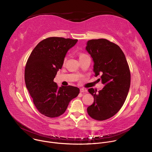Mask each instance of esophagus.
I'll use <instances>...</instances> for the list:
<instances>
[{
    "label": "esophagus",
    "instance_id": "34e87169",
    "mask_svg": "<svg viewBox=\"0 0 152 152\" xmlns=\"http://www.w3.org/2000/svg\"><path fill=\"white\" fill-rule=\"evenodd\" d=\"M80 93H86L87 92V90H86V89H84V88H80Z\"/></svg>",
    "mask_w": 152,
    "mask_h": 152
}]
</instances>
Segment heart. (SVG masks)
Listing matches in <instances>:
<instances>
[{
	"mask_svg": "<svg viewBox=\"0 0 152 152\" xmlns=\"http://www.w3.org/2000/svg\"><path fill=\"white\" fill-rule=\"evenodd\" d=\"M86 56H86L85 54L80 53V54L79 55V59H81V58H84V57H86ZM66 58H65V59H64V62L66 61Z\"/></svg>",
	"mask_w": 152,
	"mask_h": 152,
	"instance_id": "obj_1",
	"label": "heart"
}]
</instances>
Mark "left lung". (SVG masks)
Masks as SVG:
<instances>
[{"mask_svg": "<svg viewBox=\"0 0 152 152\" xmlns=\"http://www.w3.org/2000/svg\"><path fill=\"white\" fill-rule=\"evenodd\" d=\"M86 50L94 61L95 76L100 75L104 85L98 92L88 89L94 101L87 113L94 120H104L116 114L123 105L131 85V73L124 53L115 43L103 38L91 39Z\"/></svg>", "mask_w": 152, "mask_h": 152, "instance_id": "left-lung-1", "label": "left lung"}]
</instances>
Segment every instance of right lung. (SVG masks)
I'll list each match as a JSON object with an SVG mask.
<instances>
[{
    "mask_svg": "<svg viewBox=\"0 0 152 152\" xmlns=\"http://www.w3.org/2000/svg\"><path fill=\"white\" fill-rule=\"evenodd\" d=\"M77 39L49 37L40 41L31 52L26 64V88L38 111L46 117H59L76 97L79 88L73 86L58 88L53 79L62 67L67 51Z\"/></svg>",
    "mask_w": 152,
    "mask_h": 152,
    "instance_id": "obj_1",
    "label": "right lung"
}]
</instances>
